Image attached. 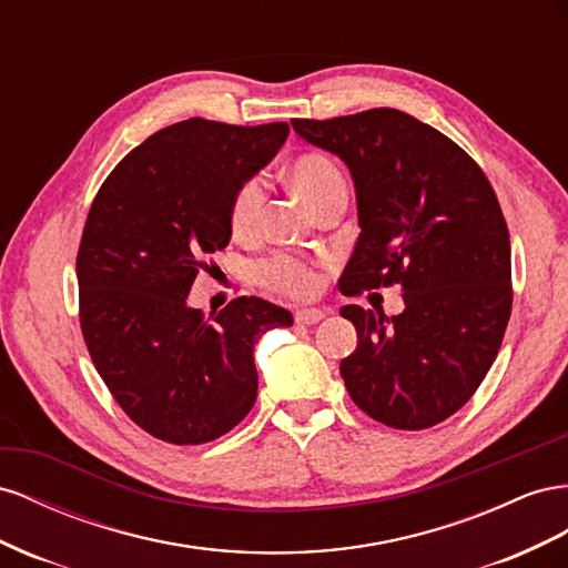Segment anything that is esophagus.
Instances as JSON below:
<instances>
[{
	"instance_id": "34e87169",
	"label": "esophagus",
	"mask_w": 568,
	"mask_h": 568,
	"mask_svg": "<svg viewBox=\"0 0 568 568\" xmlns=\"http://www.w3.org/2000/svg\"><path fill=\"white\" fill-rule=\"evenodd\" d=\"M323 316H326V312H321V310H300L295 314V321L304 323V326H314V323H318Z\"/></svg>"
}]
</instances>
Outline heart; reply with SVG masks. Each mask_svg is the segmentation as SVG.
<instances>
[{
  "label": "heart",
  "instance_id": "heart-1",
  "mask_svg": "<svg viewBox=\"0 0 568 568\" xmlns=\"http://www.w3.org/2000/svg\"><path fill=\"white\" fill-rule=\"evenodd\" d=\"M287 175L293 187L302 194V200L312 206H316L323 200V194L331 192L333 187L345 185L343 175H339L333 161L321 154L297 156L293 164H290ZM262 209H264L262 183L247 181L245 185H240L231 206V231L237 237L250 235L258 225V219H262ZM262 281L268 287L278 290V293L293 295V297H306L316 290V273L306 264L290 256H278L273 258V262L264 264Z\"/></svg>",
  "mask_w": 568,
  "mask_h": 568
}]
</instances>
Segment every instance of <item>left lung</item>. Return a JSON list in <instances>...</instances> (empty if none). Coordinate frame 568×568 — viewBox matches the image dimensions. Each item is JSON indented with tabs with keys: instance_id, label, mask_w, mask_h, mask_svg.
Here are the masks:
<instances>
[{
	"instance_id": "8db88e82",
	"label": "left lung",
	"mask_w": 568,
	"mask_h": 568,
	"mask_svg": "<svg viewBox=\"0 0 568 568\" xmlns=\"http://www.w3.org/2000/svg\"><path fill=\"white\" fill-rule=\"evenodd\" d=\"M295 133L347 164L359 237L339 290L402 285L404 312L347 304L359 343L339 362L356 407L420 430L459 412L499 352L511 314V247L497 194L459 144L397 109L328 121L293 119Z\"/></svg>"
}]
</instances>
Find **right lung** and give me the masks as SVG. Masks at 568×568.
<instances>
[{
  "instance_id": "1",
  "label": "right lung",
  "mask_w": 568,
  "mask_h": 568,
  "mask_svg": "<svg viewBox=\"0 0 568 568\" xmlns=\"http://www.w3.org/2000/svg\"><path fill=\"white\" fill-rule=\"evenodd\" d=\"M287 133V123H173L125 154L90 206L75 258L80 328L113 399L159 440L202 445L233 430L256 399L258 337L293 326L258 297L209 318L187 304L204 258L231 242L235 192Z\"/></svg>"
}]
</instances>
